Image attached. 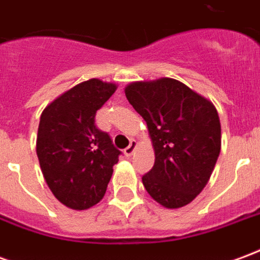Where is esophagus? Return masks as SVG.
<instances>
[{"label":"esophagus","mask_w":260,"mask_h":260,"mask_svg":"<svg viewBox=\"0 0 260 260\" xmlns=\"http://www.w3.org/2000/svg\"><path fill=\"white\" fill-rule=\"evenodd\" d=\"M135 149H136V142L135 141H131L129 146L126 147V149H125V150H124L125 156H126V157H131V156L134 154V152H135Z\"/></svg>","instance_id":"34e87169"}]
</instances>
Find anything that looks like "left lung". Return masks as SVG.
<instances>
[{
	"mask_svg": "<svg viewBox=\"0 0 260 260\" xmlns=\"http://www.w3.org/2000/svg\"><path fill=\"white\" fill-rule=\"evenodd\" d=\"M125 94L146 121L153 145L154 166L142 177L147 193L167 209L186 206L206 186L220 154L214 104L171 78L132 82Z\"/></svg>",
	"mask_w": 260,
	"mask_h": 260,
	"instance_id": "1",
	"label": "left lung"
}]
</instances>
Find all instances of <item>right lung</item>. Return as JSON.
<instances>
[{"label": "right lung", "mask_w": 260, "mask_h": 260, "mask_svg": "<svg viewBox=\"0 0 260 260\" xmlns=\"http://www.w3.org/2000/svg\"><path fill=\"white\" fill-rule=\"evenodd\" d=\"M117 85L93 78L74 86L43 110L36 153L50 191L62 205L86 210L102 201L119 150L94 125L96 111Z\"/></svg>", "instance_id": "1"}]
</instances>
